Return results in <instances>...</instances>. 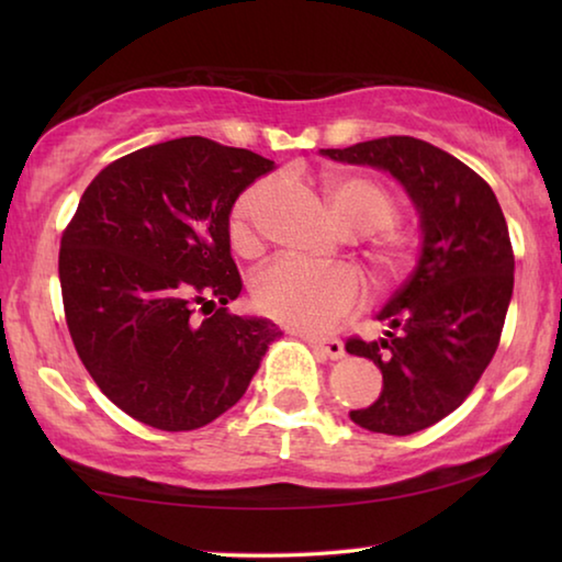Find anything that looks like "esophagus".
Masks as SVG:
<instances>
[{
  "label": "esophagus",
  "mask_w": 562,
  "mask_h": 562,
  "mask_svg": "<svg viewBox=\"0 0 562 562\" xmlns=\"http://www.w3.org/2000/svg\"><path fill=\"white\" fill-rule=\"evenodd\" d=\"M307 345L319 351V355H325L329 359H341L345 357V345H341L339 339H317V337H304Z\"/></svg>",
  "instance_id": "obj_1"
}]
</instances>
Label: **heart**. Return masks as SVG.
I'll use <instances>...</instances> for the list:
<instances>
[{
  "label": "heart",
  "instance_id": "obj_1",
  "mask_svg": "<svg viewBox=\"0 0 562 562\" xmlns=\"http://www.w3.org/2000/svg\"><path fill=\"white\" fill-rule=\"evenodd\" d=\"M272 180L265 178L237 195L227 217V235L235 252L252 258L260 252L258 217ZM325 193L331 215L341 231L371 235L369 260L379 280L394 282L412 265V240L394 227L398 201L382 180L367 176H329ZM255 304L265 315L307 335H319L355 312L364 300V288L349 268H312L307 262L284 258L265 268L255 280Z\"/></svg>",
  "mask_w": 562,
  "mask_h": 562
}]
</instances>
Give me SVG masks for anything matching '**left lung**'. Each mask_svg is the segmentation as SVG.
<instances>
[{
    "instance_id": "left-lung-1",
    "label": "left lung",
    "mask_w": 562,
    "mask_h": 562,
    "mask_svg": "<svg viewBox=\"0 0 562 562\" xmlns=\"http://www.w3.org/2000/svg\"><path fill=\"white\" fill-rule=\"evenodd\" d=\"M322 156L392 173L424 235L412 278L376 315L384 337L347 339L384 376L376 402L349 416L389 436L429 429L465 402L498 349L516 268L506 217L486 180L426 140L386 136Z\"/></svg>"
}]
</instances>
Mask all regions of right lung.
Instances as JSON below:
<instances>
[{"label":"right lung","mask_w":562,"mask_h":562,"mask_svg":"<svg viewBox=\"0 0 562 562\" xmlns=\"http://www.w3.org/2000/svg\"><path fill=\"white\" fill-rule=\"evenodd\" d=\"M268 170L252 150L186 136L113 160L83 190L59 250L66 325L93 382L136 422L211 424L280 337L225 307L243 290L227 217Z\"/></svg>","instance_id":"obj_1"}]
</instances>
